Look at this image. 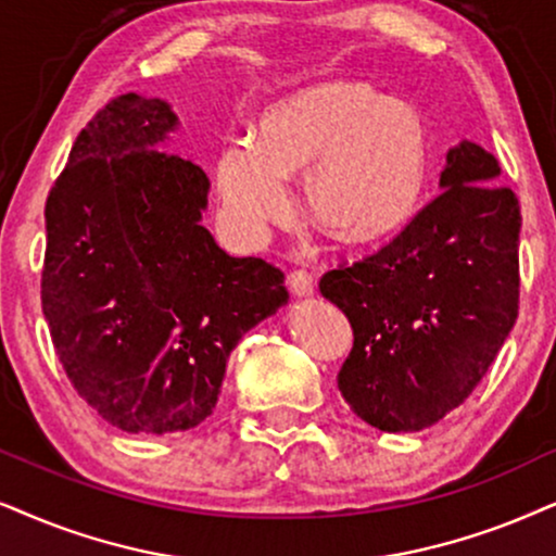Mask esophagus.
I'll return each instance as SVG.
<instances>
[{"label": "esophagus", "instance_id": "1", "mask_svg": "<svg viewBox=\"0 0 556 556\" xmlns=\"http://www.w3.org/2000/svg\"><path fill=\"white\" fill-rule=\"evenodd\" d=\"M287 285H290V290L294 294H300V298H305V294H313L315 290V279L311 271L305 269H292L287 274Z\"/></svg>", "mask_w": 556, "mask_h": 556}]
</instances>
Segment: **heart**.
I'll return each instance as SVG.
<instances>
[{
	"mask_svg": "<svg viewBox=\"0 0 556 556\" xmlns=\"http://www.w3.org/2000/svg\"><path fill=\"white\" fill-rule=\"evenodd\" d=\"M431 174V132L416 104L364 81H328L262 117L256 149L223 153L230 215L264 230L290 215L285 179L305 177L307 215L343 245H375L416 215Z\"/></svg>",
	"mask_w": 556,
	"mask_h": 556,
	"instance_id": "obj_1",
	"label": "heart"
}]
</instances>
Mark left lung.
<instances>
[{"instance_id": "1", "label": "left lung", "mask_w": 556, "mask_h": 556, "mask_svg": "<svg viewBox=\"0 0 556 556\" xmlns=\"http://www.w3.org/2000/svg\"><path fill=\"white\" fill-rule=\"evenodd\" d=\"M497 177L493 153L465 140L392 241L320 277L354 330L339 390L379 431H424L465 403L518 318L521 205Z\"/></svg>"}]
</instances>
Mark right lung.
I'll return each instance as SVG.
<instances>
[{"instance_id": "right-lung-1", "label": "right lung", "mask_w": 556, "mask_h": 556, "mask_svg": "<svg viewBox=\"0 0 556 556\" xmlns=\"http://www.w3.org/2000/svg\"><path fill=\"white\" fill-rule=\"evenodd\" d=\"M166 102L112 97L46 200L40 300L74 390L128 433L200 426L230 351L287 302L285 271L228 256L205 226L207 177L156 146Z\"/></svg>"}]
</instances>
